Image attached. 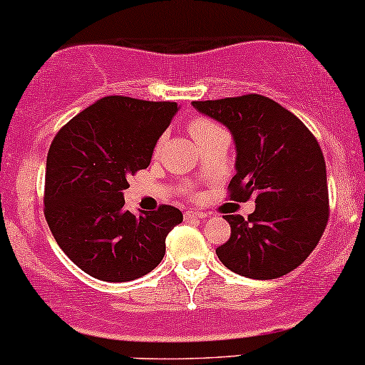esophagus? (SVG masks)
I'll return each instance as SVG.
<instances>
[{"instance_id":"34e87169","label":"esophagus","mask_w":365,"mask_h":365,"mask_svg":"<svg viewBox=\"0 0 365 365\" xmlns=\"http://www.w3.org/2000/svg\"><path fill=\"white\" fill-rule=\"evenodd\" d=\"M207 216V212H202V210H187L185 214H183V217L187 219V221H192V219H202Z\"/></svg>"}]
</instances>
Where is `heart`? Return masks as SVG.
Segmentation results:
<instances>
[{
  "instance_id": "b5f03b06",
  "label": "heart",
  "mask_w": 365,
  "mask_h": 365,
  "mask_svg": "<svg viewBox=\"0 0 365 365\" xmlns=\"http://www.w3.org/2000/svg\"><path fill=\"white\" fill-rule=\"evenodd\" d=\"M188 129H190V134L192 138L195 140H200L202 138H205V135L214 133V130L221 129L217 124H214L212 120H209V118H202V117H197L194 120L190 122V125H188Z\"/></svg>"
}]
</instances>
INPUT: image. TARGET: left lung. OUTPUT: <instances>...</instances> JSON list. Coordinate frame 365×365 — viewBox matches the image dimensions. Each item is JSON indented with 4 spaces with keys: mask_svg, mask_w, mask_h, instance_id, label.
<instances>
[{
    "mask_svg": "<svg viewBox=\"0 0 365 365\" xmlns=\"http://www.w3.org/2000/svg\"><path fill=\"white\" fill-rule=\"evenodd\" d=\"M230 129L236 148L235 200L255 197L245 219L227 214L231 236L216 250L231 272L248 279L282 277L313 252L328 222L327 165L302 122L262 95L192 102Z\"/></svg>",
    "mask_w": 365,
    "mask_h": 365,
    "instance_id": "left-lung-1",
    "label": "left lung"
}]
</instances>
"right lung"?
I'll list each match as a JSON object with an SVG mask.
<instances>
[{
    "label": "right lung",
    "mask_w": 365,
    "mask_h": 365,
    "mask_svg": "<svg viewBox=\"0 0 365 365\" xmlns=\"http://www.w3.org/2000/svg\"><path fill=\"white\" fill-rule=\"evenodd\" d=\"M178 108L175 102L103 96L52 140L43 214L61 250L91 277L129 282L163 260L166 236L183 214L160 205L135 216L124 209V190L127 177L151 163Z\"/></svg>",
    "instance_id": "add662e5"
}]
</instances>
